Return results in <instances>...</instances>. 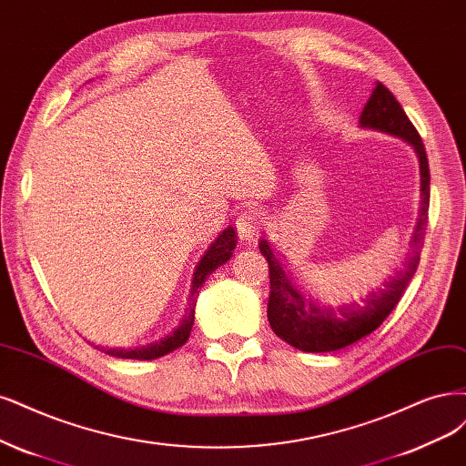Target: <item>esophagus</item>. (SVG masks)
<instances>
[{
	"instance_id": "34e87169",
	"label": "esophagus",
	"mask_w": 466,
	"mask_h": 466,
	"mask_svg": "<svg viewBox=\"0 0 466 466\" xmlns=\"http://www.w3.org/2000/svg\"><path fill=\"white\" fill-rule=\"evenodd\" d=\"M260 226H262V218L254 210H247L237 218V233L240 240H248V243H252V240L260 233Z\"/></svg>"
}]
</instances>
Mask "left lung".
<instances>
[{
	"label": "left lung",
	"mask_w": 466,
	"mask_h": 466,
	"mask_svg": "<svg viewBox=\"0 0 466 466\" xmlns=\"http://www.w3.org/2000/svg\"><path fill=\"white\" fill-rule=\"evenodd\" d=\"M359 125L360 129L386 133L410 144L420 166V210L407 258L359 291L335 299L316 295L302 287L283 268L268 240H260V252L269 266V326L283 341L304 352L337 350L370 335L397 307L420 262L430 206V167L422 138L395 96L381 83H376Z\"/></svg>",
	"instance_id": "8db88e82"
}]
</instances>
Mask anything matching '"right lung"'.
<instances>
[{"instance_id": "add662e5", "label": "right lung", "mask_w": 466, "mask_h": 466, "mask_svg": "<svg viewBox=\"0 0 466 466\" xmlns=\"http://www.w3.org/2000/svg\"><path fill=\"white\" fill-rule=\"evenodd\" d=\"M235 247H237V235L231 226L228 229H223L214 243L208 247V250L198 260V266L195 268V276H192L190 297H188V307L185 310V316L169 333L157 337V339H152L148 343L135 345V347H102V345H94V347L106 352V355H109V357L133 359V360H154V359L167 355V352H171L175 349L183 347L188 339L192 324H195L197 299H198V293H200L206 278L210 276L214 269H218L219 266H223L231 258Z\"/></svg>"}]
</instances>
